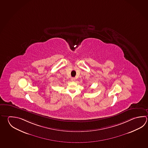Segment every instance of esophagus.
<instances>
[{"label":"esophagus","mask_w":148,"mask_h":148,"mask_svg":"<svg viewBox=\"0 0 148 148\" xmlns=\"http://www.w3.org/2000/svg\"><path fill=\"white\" fill-rule=\"evenodd\" d=\"M71 81H75V77H72V78H71Z\"/></svg>","instance_id":"1"}]
</instances>
